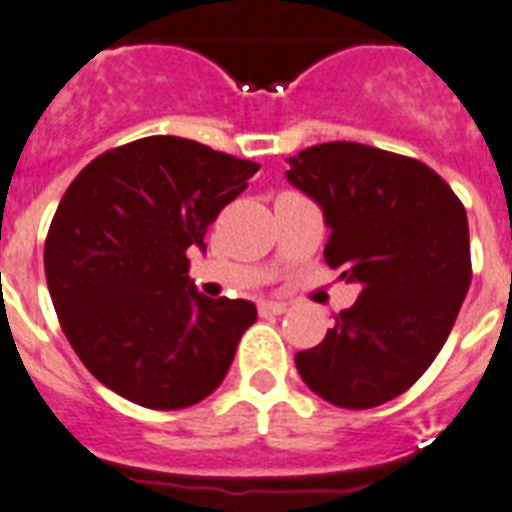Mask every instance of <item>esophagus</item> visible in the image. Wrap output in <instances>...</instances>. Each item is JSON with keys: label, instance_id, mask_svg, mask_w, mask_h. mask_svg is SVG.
Segmentation results:
<instances>
[{"label": "esophagus", "instance_id": "34e87169", "mask_svg": "<svg viewBox=\"0 0 512 512\" xmlns=\"http://www.w3.org/2000/svg\"><path fill=\"white\" fill-rule=\"evenodd\" d=\"M260 309V315L268 317V315H283L286 312V302H273V299H265V302L257 304Z\"/></svg>", "mask_w": 512, "mask_h": 512}]
</instances>
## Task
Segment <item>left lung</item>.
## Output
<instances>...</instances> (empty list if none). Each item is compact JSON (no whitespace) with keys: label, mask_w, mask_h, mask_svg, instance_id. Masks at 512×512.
<instances>
[{"label":"left lung","mask_w":512,"mask_h":512,"mask_svg":"<svg viewBox=\"0 0 512 512\" xmlns=\"http://www.w3.org/2000/svg\"><path fill=\"white\" fill-rule=\"evenodd\" d=\"M286 176L325 213V263L362 286L296 369L341 409L393 401L435 362L468 291L466 208L427 163L362 143L304 148Z\"/></svg>","instance_id":"1"}]
</instances>
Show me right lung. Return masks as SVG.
Returning a JSON list of instances; mask_svg holds the SVG:
<instances>
[{
  "instance_id": "right-lung-1",
  "label": "right lung",
  "mask_w": 512,
  "mask_h": 512,
  "mask_svg": "<svg viewBox=\"0 0 512 512\" xmlns=\"http://www.w3.org/2000/svg\"><path fill=\"white\" fill-rule=\"evenodd\" d=\"M257 169L153 135L101 153L67 187L46 234V283L64 336L106 388L176 411L221 385L257 309L197 294L187 249H205L208 226Z\"/></svg>"
}]
</instances>
